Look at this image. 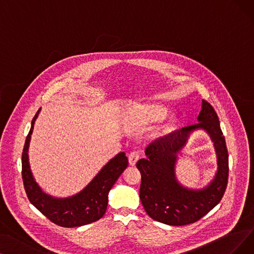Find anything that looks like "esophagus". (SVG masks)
Listing matches in <instances>:
<instances>
[{
	"instance_id": "obj_1",
	"label": "esophagus",
	"mask_w": 254,
	"mask_h": 254,
	"mask_svg": "<svg viewBox=\"0 0 254 254\" xmlns=\"http://www.w3.org/2000/svg\"><path fill=\"white\" fill-rule=\"evenodd\" d=\"M139 159V154L137 152H131V153L128 155V160L130 166H135L136 161Z\"/></svg>"
}]
</instances>
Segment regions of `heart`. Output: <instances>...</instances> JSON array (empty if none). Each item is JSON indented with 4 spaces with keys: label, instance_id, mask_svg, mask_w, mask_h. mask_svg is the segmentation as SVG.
Instances as JSON below:
<instances>
[{
    "label": "heart",
    "instance_id": "1",
    "mask_svg": "<svg viewBox=\"0 0 254 254\" xmlns=\"http://www.w3.org/2000/svg\"><path fill=\"white\" fill-rule=\"evenodd\" d=\"M168 115V109L159 104H143L134 107L133 110H131L128 119L130 123L136 125H148L153 124L156 122L164 120ZM176 125V120L171 119L168 123L165 125L166 132H170L173 130Z\"/></svg>",
    "mask_w": 254,
    "mask_h": 254
}]
</instances>
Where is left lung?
Wrapping results in <instances>:
<instances>
[{
	"label": "left lung",
	"mask_w": 254,
	"mask_h": 254,
	"mask_svg": "<svg viewBox=\"0 0 254 254\" xmlns=\"http://www.w3.org/2000/svg\"><path fill=\"white\" fill-rule=\"evenodd\" d=\"M199 123L181 128L150 144L146 158L136 162L141 175L139 198L150 218L168 225L194 223L214 208L224 195L228 182V152L218 115L207 101H202ZM203 128L214 141L218 171L211 184L202 190H190L176 180L174 168L177 153L190 132Z\"/></svg>",
	"instance_id": "1"
}]
</instances>
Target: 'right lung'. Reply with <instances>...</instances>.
I'll return each instance as SVG.
<instances>
[{
	"mask_svg": "<svg viewBox=\"0 0 254 254\" xmlns=\"http://www.w3.org/2000/svg\"><path fill=\"white\" fill-rule=\"evenodd\" d=\"M39 110L40 108L32 120L31 129L26 137L22 154V176L29 201L50 221L62 227H78L98 221L106 211L109 190L128 167L125 153L121 152L109 160L78 194L68 198H54L46 194L34 180L28 157L29 143Z\"/></svg>",
	"mask_w": 254,
	"mask_h": 254,
	"instance_id": "obj_1",
	"label": "right lung"
}]
</instances>
